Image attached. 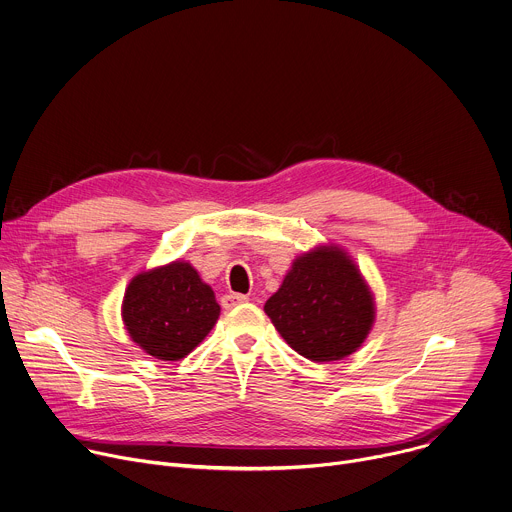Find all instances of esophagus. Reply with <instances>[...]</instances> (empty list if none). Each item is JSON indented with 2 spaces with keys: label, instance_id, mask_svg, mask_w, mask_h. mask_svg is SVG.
<instances>
[{
  "label": "esophagus",
  "instance_id": "34e87169",
  "mask_svg": "<svg viewBox=\"0 0 512 512\" xmlns=\"http://www.w3.org/2000/svg\"><path fill=\"white\" fill-rule=\"evenodd\" d=\"M245 302H249V298L243 296V294H225V296L221 298V306H223L225 310H231V308L241 306V304H245Z\"/></svg>",
  "mask_w": 512,
  "mask_h": 512
}]
</instances>
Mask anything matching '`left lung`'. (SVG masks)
<instances>
[{"label": "left lung", "instance_id": "left-lung-1", "mask_svg": "<svg viewBox=\"0 0 512 512\" xmlns=\"http://www.w3.org/2000/svg\"><path fill=\"white\" fill-rule=\"evenodd\" d=\"M265 314L298 354L328 362L364 342L375 304L356 265L340 249L322 247L294 261Z\"/></svg>", "mask_w": 512, "mask_h": 512}]
</instances>
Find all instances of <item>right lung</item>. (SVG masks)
Returning a JSON list of instances; mask_svg holds the SVG:
<instances>
[{
	"label": "right lung",
	"instance_id": "obj_1",
	"mask_svg": "<svg viewBox=\"0 0 512 512\" xmlns=\"http://www.w3.org/2000/svg\"><path fill=\"white\" fill-rule=\"evenodd\" d=\"M221 314L214 291L190 263L133 277L123 300V322L129 336L160 360H178L192 352Z\"/></svg>",
	"mask_w": 512,
	"mask_h": 512
}]
</instances>
